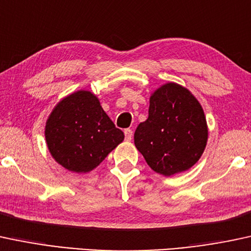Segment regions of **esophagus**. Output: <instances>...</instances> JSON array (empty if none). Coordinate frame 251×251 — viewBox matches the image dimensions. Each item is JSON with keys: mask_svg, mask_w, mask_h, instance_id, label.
Wrapping results in <instances>:
<instances>
[{"mask_svg": "<svg viewBox=\"0 0 251 251\" xmlns=\"http://www.w3.org/2000/svg\"><path fill=\"white\" fill-rule=\"evenodd\" d=\"M125 136H126V141H130L131 137H133V130L131 129H126L125 130Z\"/></svg>", "mask_w": 251, "mask_h": 251, "instance_id": "1", "label": "esophagus"}]
</instances>
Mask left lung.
<instances>
[{
    "label": "left lung",
    "mask_w": 251,
    "mask_h": 251,
    "mask_svg": "<svg viewBox=\"0 0 251 251\" xmlns=\"http://www.w3.org/2000/svg\"><path fill=\"white\" fill-rule=\"evenodd\" d=\"M206 141L201 105L176 83L165 84L151 96L148 118L134 134L135 146L149 167L165 176L192 167L201 159Z\"/></svg>",
    "instance_id": "8db88e82"
}]
</instances>
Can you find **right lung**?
Returning <instances> with one entry per match:
<instances>
[{
	"mask_svg": "<svg viewBox=\"0 0 251 251\" xmlns=\"http://www.w3.org/2000/svg\"><path fill=\"white\" fill-rule=\"evenodd\" d=\"M47 147L66 170L86 173L125 139L90 91H77L53 109L45 129Z\"/></svg>",
	"mask_w": 251,
	"mask_h": 251,
	"instance_id": "add662e5",
	"label": "right lung"
}]
</instances>
